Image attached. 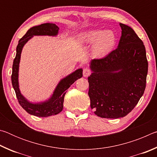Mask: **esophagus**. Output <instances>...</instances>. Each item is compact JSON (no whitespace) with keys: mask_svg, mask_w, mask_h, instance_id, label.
Here are the masks:
<instances>
[{"mask_svg":"<svg viewBox=\"0 0 157 157\" xmlns=\"http://www.w3.org/2000/svg\"><path fill=\"white\" fill-rule=\"evenodd\" d=\"M91 70L89 68H84L83 69V75L84 77H88L91 75Z\"/></svg>","mask_w":157,"mask_h":157,"instance_id":"1","label":"esophagus"}]
</instances>
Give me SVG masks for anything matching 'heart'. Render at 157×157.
<instances>
[{"instance_id": "1", "label": "heart", "mask_w": 157, "mask_h": 157, "mask_svg": "<svg viewBox=\"0 0 157 157\" xmlns=\"http://www.w3.org/2000/svg\"><path fill=\"white\" fill-rule=\"evenodd\" d=\"M79 43L84 45L92 44L95 42L94 53L95 56L102 57L109 52L115 45L116 37L110 30H91L80 34Z\"/></svg>"}]
</instances>
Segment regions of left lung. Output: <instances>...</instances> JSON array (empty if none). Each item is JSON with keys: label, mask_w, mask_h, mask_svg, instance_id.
Wrapping results in <instances>:
<instances>
[{"label": "left lung", "mask_w": 157, "mask_h": 157, "mask_svg": "<svg viewBox=\"0 0 157 157\" xmlns=\"http://www.w3.org/2000/svg\"><path fill=\"white\" fill-rule=\"evenodd\" d=\"M118 48L90 63L88 78L91 108L105 118L127 116L144 94L148 63L144 44L134 30L120 23Z\"/></svg>", "instance_id": "left-lung-1"}]
</instances>
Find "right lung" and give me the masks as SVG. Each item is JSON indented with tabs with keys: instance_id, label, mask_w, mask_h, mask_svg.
<instances>
[{
	"instance_id": "add662e5",
	"label": "right lung",
	"mask_w": 157,
	"mask_h": 157,
	"mask_svg": "<svg viewBox=\"0 0 157 157\" xmlns=\"http://www.w3.org/2000/svg\"><path fill=\"white\" fill-rule=\"evenodd\" d=\"M59 28L55 23H44L40 25L34 26L29 29L27 33L18 41L17 46V54L13 62L12 84L14 88L17 100L20 105L28 113L38 117H48L56 115L60 113L63 109V99L67 89L75 82L77 79L82 77V69L79 68L75 72L66 76L62 79L57 84L53 94L46 101L40 103H32L28 101L21 94L18 86V68L21 59V54L23 47L27 43L28 40L33 36L48 35L56 36L58 34Z\"/></svg>"
}]
</instances>
